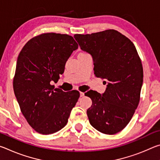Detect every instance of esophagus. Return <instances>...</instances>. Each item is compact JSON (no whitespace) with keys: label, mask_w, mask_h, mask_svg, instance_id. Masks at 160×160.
<instances>
[{"label":"esophagus","mask_w":160,"mask_h":160,"mask_svg":"<svg viewBox=\"0 0 160 160\" xmlns=\"http://www.w3.org/2000/svg\"><path fill=\"white\" fill-rule=\"evenodd\" d=\"M80 97H84V95H85V94H84V92H80Z\"/></svg>","instance_id":"esophagus-1"}]
</instances>
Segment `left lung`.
<instances>
[{"label":"left lung","instance_id":"left-lung-1","mask_svg":"<svg viewBox=\"0 0 160 160\" xmlns=\"http://www.w3.org/2000/svg\"><path fill=\"white\" fill-rule=\"evenodd\" d=\"M74 38L92 57L95 76L107 81L102 94L95 91L85 94L92 101L87 110L90 123L102 133H117L128 125L139 104L143 69L136 48L114 29L75 34Z\"/></svg>","mask_w":160,"mask_h":160}]
</instances>
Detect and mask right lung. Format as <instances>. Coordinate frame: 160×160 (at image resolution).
Listing matches in <instances>:
<instances>
[{"instance_id":"obj_1","label":"right lung","mask_w":160,"mask_h":160,"mask_svg":"<svg viewBox=\"0 0 160 160\" xmlns=\"http://www.w3.org/2000/svg\"><path fill=\"white\" fill-rule=\"evenodd\" d=\"M78 48L72 37L56 33L32 38L19 54L13 89L20 110L32 128L48 135L66 125L80 93L54 88L68 59Z\"/></svg>"}]
</instances>
